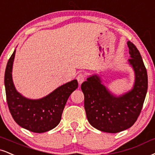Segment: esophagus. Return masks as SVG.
Segmentation results:
<instances>
[{"instance_id":"esophagus-1","label":"esophagus","mask_w":155,"mask_h":155,"mask_svg":"<svg viewBox=\"0 0 155 155\" xmlns=\"http://www.w3.org/2000/svg\"><path fill=\"white\" fill-rule=\"evenodd\" d=\"M76 79H77L78 82H79V84L81 85V84L85 81L86 76L84 74H79V75L77 76V77H76Z\"/></svg>"}]
</instances>
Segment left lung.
Instances as JSON below:
<instances>
[{"label":"left lung","mask_w":155,"mask_h":155,"mask_svg":"<svg viewBox=\"0 0 155 155\" xmlns=\"http://www.w3.org/2000/svg\"><path fill=\"white\" fill-rule=\"evenodd\" d=\"M127 45L131 55L128 63L135 72V82L131 91L119 97L113 95L97 75H92L81 84L87 120L101 131L118 133L131 127L139 116L146 97V67L137 47L130 41Z\"/></svg>","instance_id":"left-lung-1"}]
</instances>
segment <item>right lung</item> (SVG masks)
I'll list each match as a JSON object with an SVG mask.
<instances>
[{
	"mask_svg": "<svg viewBox=\"0 0 155 155\" xmlns=\"http://www.w3.org/2000/svg\"><path fill=\"white\" fill-rule=\"evenodd\" d=\"M16 50L7 63L5 88L8 109L14 120L22 128L35 133H43L58 125L65 105L71 94L78 87L76 79L63 84L46 97L39 100L24 97L15 88L12 67Z\"/></svg>",
	"mask_w": 155,
	"mask_h": 155,
	"instance_id": "right-lung-1",
	"label": "right lung"
}]
</instances>
